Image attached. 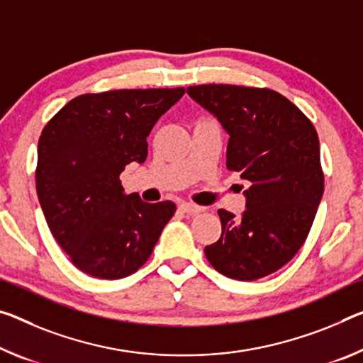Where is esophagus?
<instances>
[{
	"label": "esophagus",
	"mask_w": 363,
	"mask_h": 363,
	"mask_svg": "<svg viewBox=\"0 0 363 363\" xmlns=\"http://www.w3.org/2000/svg\"><path fill=\"white\" fill-rule=\"evenodd\" d=\"M179 210H181L182 213H187V215H197V213L203 211L202 206L194 205V203H187V202H182V203L179 205Z\"/></svg>",
	"instance_id": "1"
}]
</instances>
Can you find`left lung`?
I'll list each match as a JSON object with an SVG mask.
<instances>
[{"instance_id":"8db88e82","label":"left lung","mask_w":363,"mask_h":363,"mask_svg":"<svg viewBox=\"0 0 363 363\" xmlns=\"http://www.w3.org/2000/svg\"><path fill=\"white\" fill-rule=\"evenodd\" d=\"M228 132V169L240 172V218L218 210L221 238L205 247L211 267L238 281L278 272L306 242L323 195L320 142L294 103L269 89L208 84L187 89Z\"/></svg>"}]
</instances>
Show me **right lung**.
<instances>
[{"mask_svg": "<svg viewBox=\"0 0 363 363\" xmlns=\"http://www.w3.org/2000/svg\"><path fill=\"white\" fill-rule=\"evenodd\" d=\"M186 89L113 90L76 96L38 140L37 194L56 242L100 279L135 273L152 255L176 205L125 194L119 176L147 160L157 121Z\"/></svg>", "mask_w": 363, "mask_h": 363, "instance_id": "obj_1", "label": "right lung"}]
</instances>
